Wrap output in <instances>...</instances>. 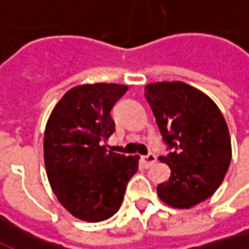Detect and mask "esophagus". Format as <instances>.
<instances>
[{
	"mask_svg": "<svg viewBox=\"0 0 249 249\" xmlns=\"http://www.w3.org/2000/svg\"><path fill=\"white\" fill-rule=\"evenodd\" d=\"M157 160L156 155H153V153H149V155H146V156L142 157V162H144V167L149 168L152 164H155Z\"/></svg>",
	"mask_w": 249,
	"mask_h": 249,
	"instance_id": "34e87169",
	"label": "esophagus"
}]
</instances>
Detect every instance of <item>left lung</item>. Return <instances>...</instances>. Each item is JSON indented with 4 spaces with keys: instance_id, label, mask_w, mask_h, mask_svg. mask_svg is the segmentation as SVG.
<instances>
[{
    "instance_id": "left-lung-1",
    "label": "left lung",
    "mask_w": 249,
    "mask_h": 249,
    "mask_svg": "<svg viewBox=\"0 0 249 249\" xmlns=\"http://www.w3.org/2000/svg\"><path fill=\"white\" fill-rule=\"evenodd\" d=\"M145 97L162 140L175 149L159 157L171 176L157 187V195L172 208H192L217 191L230 168L232 146L224 116L209 96L181 81L148 84Z\"/></svg>"
}]
</instances>
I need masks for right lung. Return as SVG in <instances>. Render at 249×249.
Returning a JSON list of instances; mask_svg holds the SVG:
<instances>
[{"instance_id":"1","label":"right lung","mask_w":249,"mask_h":249,"mask_svg":"<svg viewBox=\"0 0 249 249\" xmlns=\"http://www.w3.org/2000/svg\"><path fill=\"white\" fill-rule=\"evenodd\" d=\"M128 90L121 84H84L56 104L44 133V160L53 192L77 219L97 223L120 209L137 172V156L107 152L114 132L110 110Z\"/></svg>"}]
</instances>
